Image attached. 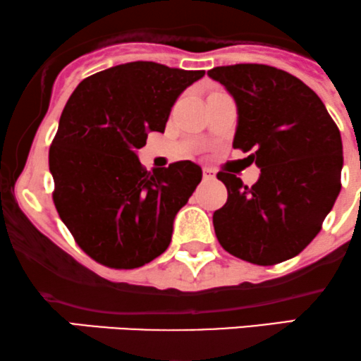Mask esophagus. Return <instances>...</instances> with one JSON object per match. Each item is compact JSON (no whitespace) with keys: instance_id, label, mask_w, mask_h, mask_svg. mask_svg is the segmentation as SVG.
<instances>
[{"instance_id":"obj_1","label":"esophagus","mask_w":361,"mask_h":361,"mask_svg":"<svg viewBox=\"0 0 361 361\" xmlns=\"http://www.w3.org/2000/svg\"><path fill=\"white\" fill-rule=\"evenodd\" d=\"M202 177H204V179H213V177H214V170L204 167V169H202Z\"/></svg>"}]
</instances>
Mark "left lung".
<instances>
[{"label":"left lung","mask_w":361,"mask_h":361,"mask_svg":"<svg viewBox=\"0 0 361 361\" xmlns=\"http://www.w3.org/2000/svg\"><path fill=\"white\" fill-rule=\"evenodd\" d=\"M232 93L238 111L233 148L252 152L261 176L245 185L218 172L228 197L213 213L214 233L232 256L273 266L300 254L321 232L341 191L343 143L317 93L268 64L208 71Z\"/></svg>","instance_id":"8db88e82"}]
</instances>
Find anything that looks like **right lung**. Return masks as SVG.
I'll return each instance as SVG.
<instances>
[{
    "label": "right lung",
    "instance_id": "add662e5",
    "mask_svg": "<svg viewBox=\"0 0 361 361\" xmlns=\"http://www.w3.org/2000/svg\"><path fill=\"white\" fill-rule=\"evenodd\" d=\"M202 76L135 61L85 78L64 105L49 148L52 201L99 264L135 269L169 247L173 218L201 182V167L182 160L148 172L136 149L148 131H165L177 97Z\"/></svg>",
    "mask_w": 361,
    "mask_h": 361
}]
</instances>
